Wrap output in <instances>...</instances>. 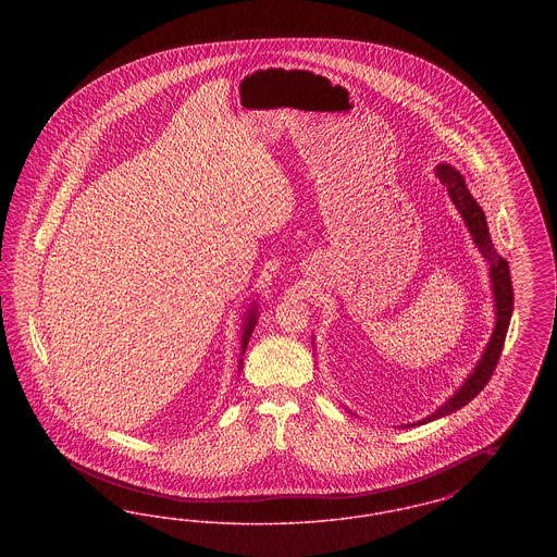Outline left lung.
<instances>
[{"label":"left lung","mask_w":557,"mask_h":557,"mask_svg":"<svg viewBox=\"0 0 557 557\" xmlns=\"http://www.w3.org/2000/svg\"><path fill=\"white\" fill-rule=\"evenodd\" d=\"M434 173L447 186L450 200H453V205H455L459 214L463 216V223H466V227L472 236V242L476 244L480 255L488 263V277H491V290H493V302H495L493 305L495 307V327H493V334H491L488 343L482 350V357L478 359L476 368L470 371V375L463 380V384L436 411H432L430 416H425L416 424H407L403 428L428 424V422H434L438 418H445L449 413H455L457 409L466 407L472 398L476 397L478 393L486 386V382L491 380L495 366L502 357L509 319H511V311H513V288H511V277H509V265L493 246L484 211L480 209L474 196L470 194L463 175L457 169H453L447 162H441L434 169Z\"/></svg>","instance_id":"8db88e82"}]
</instances>
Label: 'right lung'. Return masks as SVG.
<instances>
[{"label": "right lung", "instance_id": "obj_1", "mask_svg": "<svg viewBox=\"0 0 557 557\" xmlns=\"http://www.w3.org/2000/svg\"><path fill=\"white\" fill-rule=\"evenodd\" d=\"M257 319H259V305H257V300L250 305V309L246 311V318L242 321V346H239V355H244L246 352V346H248V341H250V336H252V330H255V325H257ZM242 363H244V359H239L238 370H242Z\"/></svg>", "mask_w": 557, "mask_h": 557}]
</instances>
